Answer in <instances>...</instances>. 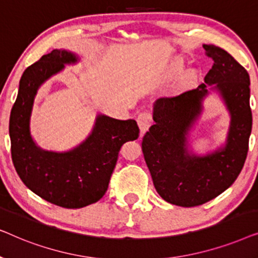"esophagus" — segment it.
I'll list each match as a JSON object with an SVG mask.
<instances>
[{
	"label": "esophagus",
	"instance_id": "esophagus-1",
	"mask_svg": "<svg viewBox=\"0 0 258 258\" xmlns=\"http://www.w3.org/2000/svg\"><path fill=\"white\" fill-rule=\"evenodd\" d=\"M137 123H139L141 135H143V134H146L147 130L149 129L151 123H153V116H151L150 112H148V111L141 112V114L139 115V117H137Z\"/></svg>",
	"mask_w": 258,
	"mask_h": 258
}]
</instances>
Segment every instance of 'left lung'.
Listing matches in <instances>:
<instances>
[{"mask_svg":"<svg viewBox=\"0 0 258 258\" xmlns=\"http://www.w3.org/2000/svg\"><path fill=\"white\" fill-rule=\"evenodd\" d=\"M214 64L195 89L155 101V123L142 141L144 160L162 199L179 207H196L225 191L241 172L248 154L252 115L249 74L224 49L203 44ZM216 92L231 116L226 142L199 155L189 132L203 111V101Z\"/></svg>","mask_w":258,"mask_h":258,"instance_id":"1","label":"left lung"}]
</instances>
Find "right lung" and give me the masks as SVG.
Segmentation results:
<instances>
[{
	"instance_id": "obj_1",
	"label": "right lung",
	"mask_w": 258,
	"mask_h": 258,
	"mask_svg": "<svg viewBox=\"0 0 258 258\" xmlns=\"http://www.w3.org/2000/svg\"><path fill=\"white\" fill-rule=\"evenodd\" d=\"M80 56L54 49L24 70L10 112L9 136L17 174L28 189L55 206L79 209L100 201L107 191L122 144L139 137L135 119L121 121L97 114L91 133L67 151L42 149L30 132L35 97L42 84Z\"/></svg>"
}]
</instances>
